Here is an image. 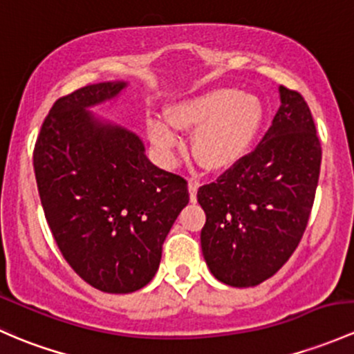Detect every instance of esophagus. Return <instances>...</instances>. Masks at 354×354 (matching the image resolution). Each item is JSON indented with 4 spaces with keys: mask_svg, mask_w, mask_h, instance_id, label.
Masks as SVG:
<instances>
[{
    "mask_svg": "<svg viewBox=\"0 0 354 354\" xmlns=\"http://www.w3.org/2000/svg\"><path fill=\"white\" fill-rule=\"evenodd\" d=\"M198 187H200L198 181L195 180L188 181V192H189V200H192V202H196V192H198Z\"/></svg>",
    "mask_w": 354,
    "mask_h": 354,
    "instance_id": "esophagus-1",
    "label": "esophagus"
}]
</instances>
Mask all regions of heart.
Listing matches in <instances>:
<instances>
[{
  "label": "heart",
  "mask_w": 354,
  "mask_h": 354,
  "mask_svg": "<svg viewBox=\"0 0 354 354\" xmlns=\"http://www.w3.org/2000/svg\"><path fill=\"white\" fill-rule=\"evenodd\" d=\"M258 96L234 88H212L167 106L166 118L147 122L149 139L165 161L180 146L176 130H195L193 152L207 169L222 171L239 162L251 149L263 124Z\"/></svg>",
  "instance_id": "obj_1"
}]
</instances>
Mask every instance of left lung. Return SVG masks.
Listing matches in <instances>:
<instances>
[{
  "mask_svg": "<svg viewBox=\"0 0 354 354\" xmlns=\"http://www.w3.org/2000/svg\"><path fill=\"white\" fill-rule=\"evenodd\" d=\"M281 105L261 142L196 198L207 221L200 241L212 274L254 286L288 261L308 224L322 147L304 96L280 86Z\"/></svg>",
  "mask_w": 354,
  "mask_h": 354,
  "instance_id": "8db88e82",
  "label": "left lung"
}]
</instances>
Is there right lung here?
<instances>
[{"mask_svg":"<svg viewBox=\"0 0 354 354\" xmlns=\"http://www.w3.org/2000/svg\"><path fill=\"white\" fill-rule=\"evenodd\" d=\"M125 86L88 84L59 98L33 149L37 188L59 251L106 293L136 292L152 280L167 232L189 202L187 180L152 165L136 133L86 110Z\"/></svg>","mask_w":354,"mask_h":354,"instance_id":"obj_1","label":"right lung"}]
</instances>
